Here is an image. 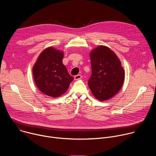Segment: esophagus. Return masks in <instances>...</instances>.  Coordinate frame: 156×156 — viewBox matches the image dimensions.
Here are the masks:
<instances>
[{
	"label": "esophagus",
	"mask_w": 156,
	"mask_h": 156,
	"mask_svg": "<svg viewBox=\"0 0 156 156\" xmlns=\"http://www.w3.org/2000/svg\"><path fill=\"white\" fill-rule=\"evenodd\" d=\"M81 78H82V75H75V77H74L75 80H80Z\"/></svg>",
	"instance_id": "34e87169"
}]
</instances>
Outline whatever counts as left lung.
Returning <instances> with one entry per match:
<instances>
[{
	"mask_svg": "<svg viewBox=\"0 0 156 156\" xmlns=\"http://www.w3.org/2000/svg\"><path fill=\"white\" fill-rule=\"evenodd\" d=\"M92 75L88 86L99 101L108 100L120 90L125 80V71L116 54L109 48L99 46L90 53Z\"/></svg>",
	"mask_w": 156,
	"mask_h": 156,
	"instance_id": "left-lung-1",
	"label": "left lung"
}]
</instances>
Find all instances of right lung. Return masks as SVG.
I'll list each match as a JSON object with an SVG mask.
<instances>
[{"label":"right lung","instance_id":"1","mask_svg":"<svg viewBox=\"0 0 156 156\" xmlns=\"http://www.w3.org/2000/svg\"><path fill=\"white\" fill-rule=\"evenodd\" d=\"M63 52L48 47L39 55L33 67L34 83L48 96L58 98L66 92L73 80L62 63Z\"/></svg>","mask_w":156,"mask_h":156}]
</instances>
